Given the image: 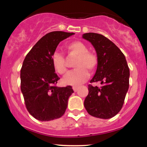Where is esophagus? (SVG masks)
Here are the masks:
<instances>
[{
    "label": "esophagus",
    "mask_w": 147,
    "mask_h": 147,
    "mask_svg": "<svg viewBox=\"0 0 147 147\" xmlns=\"http://www.w3.org/2000/svg\"><path fill=\"white\" fill-rule=\"evenodd\" d=\"M79 88L77 86H73L72 87V89H73V90L75 91V92H76V91H77V90H78Z\"/></svg>",
    "instance_id": "obj_1"
}]
</instances>
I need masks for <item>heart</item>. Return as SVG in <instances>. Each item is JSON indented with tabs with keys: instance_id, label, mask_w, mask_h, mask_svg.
Returning <instances> with one entry per match:
<instances>
[{
	"instance_id": "1",
	"label": "heart",
	"mask_w": 147,
	"mask_h": 147,
	"mask_svg": "<svg viewBox=\"0 0 147 147\" xmlns=\"http://www.w3.org/2000/svg\"><path fill=\"white\" fill-rule=\"evenodd\" d=\"M65 50L70 56L76 57L74 62L75 70L70 72L63 79L67 85L79 86L89 77L88 70L95 71L98 65V59L95 54L88 51V48L81 41H73L65 45ZM52 64L55 71L60 75H65L68 71L65 59L61 54L55 52L51 57Z\"/></svg>"
}]
</instances>
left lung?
Returning <instances> with one entry per match:
<instances>
[{"mask_svg":"<svg viewBox=\"0 0 147 147\" xmlns=\"http://www.w3.org/2000/svg\"><path fill=\"white\" fill-rule=\"evenodd\" d=\"M83 38L90 41L97 52L98 65L90 83L100 82V88L88 85L84 107L93 117L109 119L122 109L129 86L130 72L124 54L106 36L86 33Z\"/></svg>","mask_w":147,"mask_h":147,"instance_id":"obj_1","label":"left lung"}]
</instances>
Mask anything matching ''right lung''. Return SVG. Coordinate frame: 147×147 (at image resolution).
<instances>
[{
    "instance_id": "1",
    "label": "right lung",
    "mask_w": 147,
    "mask_h": 147,
    "mask_svg": "<svg viewBox=\"0 0 147 147\" xmlns=\"http://www.w3.org/2000/svg\"><path fill=\"white\" fill-rule=\"evenodd\" d=\"M75 33L55 31L48 33L33 46L21 69V89L25 106L40 121L58 119L65 113L71 86L57 87L60 78L55 73L51 57L61 41Z\"/></svg>"
}]
</instances>
